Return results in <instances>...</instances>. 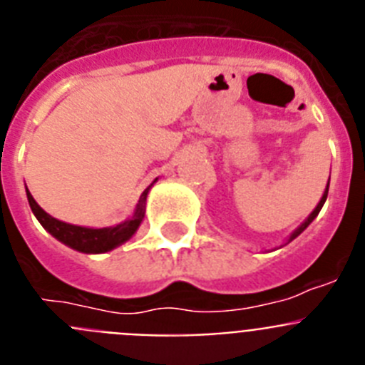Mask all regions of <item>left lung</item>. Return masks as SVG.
I'll use <instances>...</instances> for the list:
<instances>
[{
  "instance_id": "1",
  "label": "left lung",
  "mask_w": 365,
  "mask_h": 365,
  "mask_svg": "<svg viewBox=\"0 0 365 365\" xmlns=\"http://www.w3.org/2000/svg\"><path fill=\"white\" fill-rule=\"evenodd\" d=\"M329 179H331V177H329ZM327 193H329V185H327V188H325V192H324V195H322V199H320V202H318V206H316L314 210H312V212H311V215H309V217H307V219H305V221H303V222H302V225H299V227H298V228H296V230H294V232H292V234H291V237H289V241H287V243H291V241H292V240H296V237H298V235H299V234H302V232H303V230H305V228H307V227H309V225H311V222H312V221H314V217H316V215L320 214V210H322V206H324L325 199H327Z\"/></svg>"
}]
</instances>
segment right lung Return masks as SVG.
Returning <instances> with one entry per match:
<instances>
[{"label": "right lung", "instance_id": "1", "mask_svg": "<svg viewBox=\"0 0 365 365\" xmlns=\"http://www.w3.org/2000/svg\"><path fill=\"white\" fill-rule=\"evenodd\" d=\"M151 186L153 185L148 186V188L143 192V195H140V199H138L133 217L120 222V225H117V227H108V228H86V227H76V225H69V222L58 221V219H54L53 215L47 214V212H45L43 208L34 201V197L31 195L27 186H25V190H27V199H29V205H31L32 214L36 215V219L40 221L41 227L49 232L53 237H56L58 241H62V243L67 245V247L78 250V252L102 254V252H109V250H113V248H117L118 245L125 243V241L130 240L131 235L137 232V228L140 227V222H143L144 219V212H146V197Z\"/></svg>", "mask_w": 365, "mask_h": 365}]
</instances>
